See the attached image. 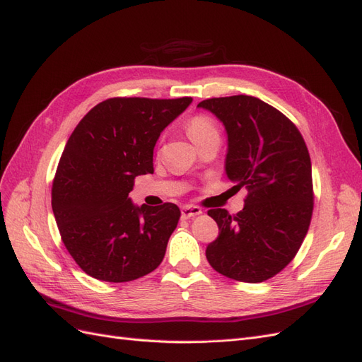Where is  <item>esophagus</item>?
<instances>
[{"instance_id":"34e87169","label":"esophagus","mask_w":362,"mask_h":362,"mask_svg":"<svg viewBox=\"0 0 362 362\" xmlns=\"http://www.w3.org/2000/svg\"><path fill=\"white\" fill-rule=\"evenodd\" d=\"M202 213V210L199 206L196 205H182L181 206V216L182 218H192L194 216H199Z\"/></svg>"}]
</instances>
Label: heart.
Instances as JSON below:
<instances>
[{
    "instance_id": "obj_1",
    "label": "heart",
    "mask_w": 362,
    "mask_h": 362,
    "mask_svg": "<svg viewBox=\"0 0 362 362\" xmlns=\"http://www.w3.org/2000/svg\"><path fill=\"white\" fill-rule=\"evenodd\" d=\"M187 133L194 144H199L201 140H204L206 137L218 134V131H217L214 120L210 116L199 115V116H194L189 122Z\"/></svg>"
}]
</instances>
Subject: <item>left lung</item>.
Returning <instances> with one entry per match:
<instances>
[{
	"mask_svg": "<svg viewBox=\"0 0 362 362\" xmlns=\"http://www.w3.org/2000/svg\"><path fill=\"white\" fill-rule=\"evenodd\" d=\"M198 107L225 125L226 175L234 189L247 190L235 216L223 208L208 211L218 235L206 246V259L226 278L267 281L296 257L308 233L314 208L308 148L287 116L255 96L211 98Z\"/></svg>",
	"mask_w": 362,
	"mask_h": 362,
	"instance_id": "8db88e82",
	"label": "left lung"
}]
</instances>
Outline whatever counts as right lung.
Returning <instances> with one entry per match:
<instances>
[{
	"instance_id": "obj_1",
	"label": "right lung",
	"mask_w": 362,
	"mask_h": 362,
	"mask_svg": "<svg viewBox=\"0 0 362 362\" xmlns=\"http://www.w3.org/2000/svg\"><path fill=\"white\" fill-rule=\"evenodd\" d=\"M192 101L110 98L74 129L52 181L51 205L64 246L89 276L128 282L160 266L180 208L136 206L128 193L136 177L154 172L160 133Z\"/></svg>"
}]
</instances>
